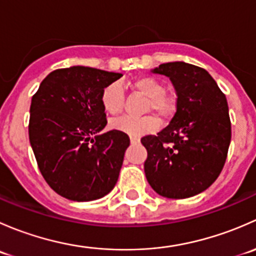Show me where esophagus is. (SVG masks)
I'll list each match as a JSON object with an SVG mask.
<instances>
[{"mask_svg": "<svg viewBox=\"0 0 256 256\" xmlns=\"http://www.w3.org/2000/svg\"><path fill=\"white\" fill-rule=\"evenodd\" d=\"M130 141H131V144H140V140H138V138H132V136H131V138H130Z\"/></svg>", "mask_w": 256, "mask_h": 256, "instance_id": "1", "label": "esophagus"}]
</instances>
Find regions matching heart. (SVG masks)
<instances>
[{
  "label": "heart",
  "instance_id": "1",
  "mask_svg": "<svg viewBox=\"0 0 256 256\" xmlns=\"http://www.w3.org/2000/svg\"><path fill=\"white\" fill-rule=\"evenodd\" d=\"M128 86L135 92L146 96L144 112H154L160 118H167L176 112V99L164 90V85L161 80L150 76H138L128 82ZM102 108L110 115H120L125 106V95L122 86L118 82H112L102 89L100 96ZM110 126L114 130L122 131L130 136L144 135L154 132L158 128V121L154 116L144 118H115L110 121Z\"/></svg>",
  "mask_w": 256,
  "mask_h": 256
}]
</instances>
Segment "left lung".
I'll list each match as a JSON object with an SVG mask.
<instances>
[{
  "label": "left lung",
  "mask_w": 256,
  "mask_h": 256,
  "mask_svg": "<svg viewBox=\"0 0 256 256\" xmlns=\"http://www.w3.org/2000/svg\"><path fill=\"white\" fill-rule=\"evenodd\" d=\"M152 73L171 79L177 110L168 125L141 144L144 174L154 192L183 200L206 190L226 164L232 138L228 102L206 69L184 62L161 64Z\"/></svg>",
  "instance_id": "left-lung-1"
}]
</instances>
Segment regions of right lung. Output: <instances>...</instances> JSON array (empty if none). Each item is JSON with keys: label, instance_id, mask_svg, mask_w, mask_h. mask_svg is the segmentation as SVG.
Returning <instances> with one entry per match:
<instances>
[{"label": "right lung", "instance_id": "1", "mask_svg": "<svg viewBox=\"0 0 256 256\" xmlns=\"http://www.w3.org/2000/svg\"><path fill=\"white\" fill-rule=\"evenodd\" d=\"M121 76L89 66L56 69L33 95L30 146L46 182L66 200H99L118 182L130 138L122 131L102 132L108 120L100 96Z\"/></svg>", "mask_w": 256, "mask_h": 256}]
</instances>
